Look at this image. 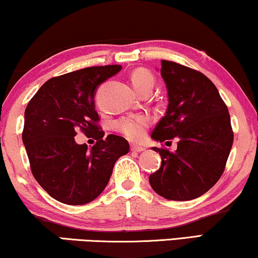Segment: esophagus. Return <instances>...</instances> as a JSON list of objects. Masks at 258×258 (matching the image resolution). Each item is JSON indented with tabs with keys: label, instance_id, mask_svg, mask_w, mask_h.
Instances as JSON below:
<instances>
[{
	"label": "esophagus",
	"instance_id": "esophagus-1",
	"mask_svg": "<svg viewBox=\"0 0 258 258\" xmlns=\"http://www.w3.org/2000/svg\"><path fill=\"white\" fill-rule=\"evenodd\" d=\"M130 150L134 151V153H142L146 149H144L143 147H140V146H132L130 147Z\"/></svg>",
	"mask_w": 258,
	"mask_h": 258
}]
</instances>
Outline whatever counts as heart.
<instances>
[{
    "instance_id": "1",
    "label": "heart",
    "mask_w": 258,
    "mask_h": 258,
    "mask_svg": "<svg viewBox=\"0 0 258 258\" xmlns=\"http://www.w3.org/2000/svg\"><path fill=\"white\" fill-rule=\"evenodd\" d=\"M130 82L134 88L142 94L146 90L153 89L155 79L149 70L144 68H137L130 74ZM150 125V119L148 116L137 115L122 117L114 122V129L122 135H124L130 141H140L143 139L148 126Z\"/></svg>"
}]
</instances>
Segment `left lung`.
<instances>
[{
	"mask_svg": "<svg viewBox=\"0 0 258 258\" xmlns=\"http://www.w3.org/2000/svg\"><path fill=\"white\" fill-rule=\"evenodd\" d=\"M168 89V109L151 137L177 149L156 148L161 168L149 176L151 188L171 201H189L206 194L223 174L234 132L228 107L215 84L199 70L161 61Z\"/></svg>",
	"mask_w": 258,
	"mask_h": 258,
	"instance_id": "8db88e82",
	"label": "left lung"
}]
</instances>
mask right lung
I'll use <instances>...</instances> for the list:
<instances>
[{
	"label": "right lung",
	"mask_w": 258,
	"mask_h": 258,
	"mask_svg": "<svg viewBox=\"0 0 258 258\" xmlns=\"http://www.w3.org/2000/svg\"><path fill=\"white\" fill-rule=\"evenodd\" d=\"M121 66L88 67L52 77L31 98L24 112L22 140L34 177L52 199L70 206L94 201L107 186L115 162L129 143L98 125L95 91ZM80 130L97 140L89 151L77 145Z\"/></svg>",
	"instance_id": "add662e5"
}]
</instances>
